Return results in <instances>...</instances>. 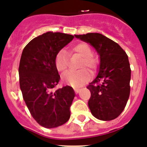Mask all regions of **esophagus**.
<instances>
[{
    "label": "esophagus",
    "mask_w": 147,
    "mask_h": 147,
    "mask_svg": "<svg viewBox=\"0 0 147 147\" xmlns=\"http://www.w3.org/2000/svg\"><path fill=\"white\" fill-rule=\"evenodd\" d=\"M74 90H75V92H76V94H78V92H80V89L75 88V89H74Z\"/></svg>",
    "instance_id": "1"
}]
</instances>
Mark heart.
I'll return each mask as SVG.
<instances>
[{
  "mask_svg": "<svg viewBox=\"0 0 147 147\" xmlns=\"http://www.w3.org/2000/svg\"><path fill=\"white\" fill-rule=\"evenodd\" d=\"M70 54H76L82 57L80 63V68L83 69L78 71H69L63 76V81L65 84L71 85L74 87H81L88 80L90 75L87 69L93 70L98 65V60L96 57L92 55V50L90 45L85 42L75 44L70 48ZM68 55L64 50L60 51L55 56V64L57 69L60 72H64L67 69Z\"/></svg>",
  "mask_w": 147,
  "mask_h": 147,
  "instance_id": "b5f03b06",
  "label": "heart"
}]
</instances>
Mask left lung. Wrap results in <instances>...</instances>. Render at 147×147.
Masks as SVG:
<instances>
[{"mask_svg": "<svg viewBox=\"0 0 147 147\" xmlns=\"http://www.w3.org/2000/svg\"><path fill=\"white\" fill-rule=\"evenodd\" d=\"M89 43L99 56L98 73L87 88L89 108L93 117L109 121L119 117L130 94L131 69L126 53L117 43L98 33L75 35Z\"/></svg>", "mask_w": 147, "mask_h": 147, "instance_id": "1", "label": "left lung"}]
</instances>
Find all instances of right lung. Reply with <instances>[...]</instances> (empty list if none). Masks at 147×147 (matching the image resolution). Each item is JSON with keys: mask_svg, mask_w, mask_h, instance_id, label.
<instances>
[{"mask_svg": "<svg viewBox=\"0 0 147 147\" xmlns=\"http://www.w3.org/2000/svg\"><path fill=\"white\" fill-rule=\"evenodd\" d=\"M70 34L47 32L24 47L18 74L22 96L32 117L47 129L56 128L69 120L70 106L76 93L69 86L53 92L60 77L55 56L73 39Z\"/></svg>", "mask_w": 147, "mask_h": 147, "instance_id": "right-lung-1", "label": "right lung"}]
</instances>
